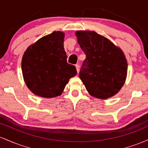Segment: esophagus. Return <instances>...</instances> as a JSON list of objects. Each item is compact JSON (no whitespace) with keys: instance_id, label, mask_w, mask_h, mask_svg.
<instances>
[{"instance_id":"esophagus-1","label":"esophagus","mask_w":148,"mask_h":148,"mask_svg":"<svg viewBox=\"0 0 148 148\" xmlns=\"http://www.w3.org/2000/svg\"><path fill=\"white\" fill-rule=\"evenodd\" d=\"M75 67H76V71H77V72L79 73V68H80V66H79V64H75Z\"/></svg>"}]
</instances>
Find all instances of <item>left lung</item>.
<instances>
[{
    "mask_svg": "<svg viewBox=\"0 0 148 148\" xmlns=\"http://www.w3.org/2000/svg\"><path fill=\"white\" fill-rule=\"evenodd\" d=\"M78 42L86 58L79 77L90 95L105 99L119 92L127 77V62L122 50L94 31H77Z\"/></svg>",
    "mask_w": 148,
    "mask_h": 148,
    "instance_id": "1",
    "label": "left lung"
}]
</instances>
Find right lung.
<instances>
[{"label": "right lung", "mask_w": 148, "mask_h": 148, "mask_svg": "<svg viewBox=\"0 0 148 148\" xmlns=\"http://www.w3.org/2000/svg\"><path fill=\"white\" fill-rule=\"evenodd\" d=\"M64 34L53 32L26 49L21 62L23 79L36 95H60L69 79L76 75L75 66L67 63L63 47Z\"/></svg>", "instance_id": "add662e5"}]
</instances>
